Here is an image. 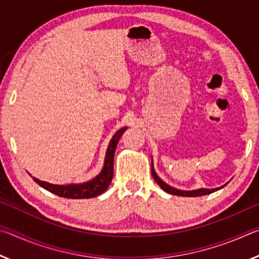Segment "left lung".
<instances>
[{
  "mask_svg": "<svg viewBox=\"0 0 259 259\" xmlns=\"http://www.w3.org/2000/svg\"><path fill=\"white\" fill-rule=\"evenodd\" d=\"M152 176L154 178V181L159 184V186L163 190L164 192L169 193V194H172V195H178V196H202V195H207L210 194V193H213L218 190H221L222 187H218V188H212V190H209V188H199V190H194V191H182V190H177V188L171 187L168 184L164 183L162 179L157 176L154 168H153V161H152Z\"/></svg>",
  "mask_w": 259,
  "mask_h": 259,
  "instance_id": "1",
  "label": "left lung"
}]
</instances>
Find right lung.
<instances>
[{"mask_svg": "<svg viewBox=\"0 0 259 259\" xmlns=\"http://www.w3.org/2000/svg\"><path fill=\"white\" fill-rule=\"evenodd\" d=\"M126 126L120 129L113 136L111 142L108 144L106 156H105L103 170L98 176L91 179L89 182L82 184H69V185H54V184L42 182L37 178H33L35 183H37L41 187L46 188L54 194L61 196V198L67 199H90L98 196L104 193L108 188V185L113 178V169H114V154H115L116 145L119 139L125 131Z\"/></svg>", "mask_w": 259, "mask_h": 259, "instance_id": "obj_1", "label": "right lung"}]
</instances>
